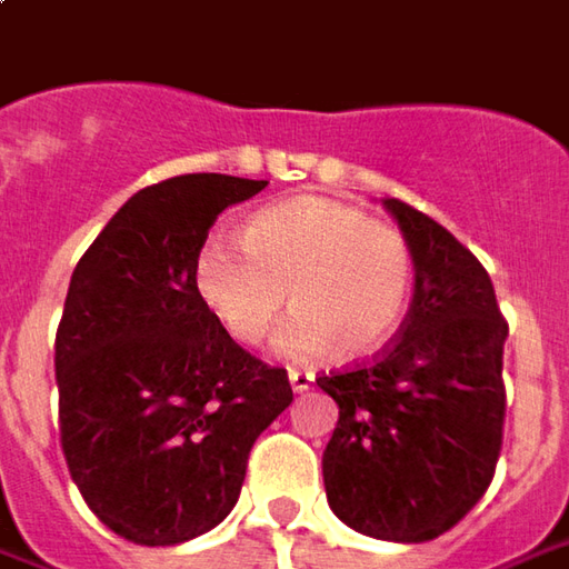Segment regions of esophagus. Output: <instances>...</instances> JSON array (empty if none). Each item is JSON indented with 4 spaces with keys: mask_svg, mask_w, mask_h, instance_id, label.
<instances>
[{
    "mask_svg": "<svg viewBox=\"0 0 569 569\" xmlns=\"http://www.w3.org/2000/svg\"><path fill=\"white\" fill-rule=\"evenodd\" d=\"M288 379H291L293 391H307V388L316 382V376H312L310 369H291V372H288Z\"/></svg>",
    "mask_w": 569,
    "mask_h": 569,
    "instance_id": "obj_1",
    "label": "esophagus"
}]
</instances>
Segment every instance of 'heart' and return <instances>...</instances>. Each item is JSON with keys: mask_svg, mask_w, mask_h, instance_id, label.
<instances>
[{"mask_svg": "<svg viewBox=\"0 0 569 569\" xmlns=\"http://www.w3.org/2000/svg\"><path fill=\"white\" fill-rule=\"evenodd\" d=\"M413 250L395 224L357 206L307 197L272 206L243 228V243L209 234L193 259L197 293L240 345H259L284 310L278 350L338 360L366 357L398 331L413 293Z\"/></svg>", "mask_w": 569, "mask_h": 569, "instance_id": "obj_1", "label": "heart"}]
</instances>
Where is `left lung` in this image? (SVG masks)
<instances>
[{
  "label": "left lung",
  "mask_w": 569,
  "mask_h": 569,
  "mask_svg": "<svg viewBox=\"0 0 569 569\" xmlns=\"http://www.w3.org/2000/svg\"><path fill=\"white\" fill-rule=\"evenodd\" d=\"M385 209L413 250V303L382 353L316 379L338 403L322 476L350 529L429 542L470 513L498 467L507 319L489 272L448 228L395 197Z\"/></svg>",
  "instance_id": "obj_1"
}]
</instances>
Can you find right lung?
Wrapping results in <instances>:
<instances>
[{
	"label": "right lung",
	"instance_id": "1",
	"mask_svg": "<svg viewBox=\"0 0 569 569\" xmlns=\"http://www.w3.org/2000/svg\"><path fill=\"white\" fill-rule=\"evenodd\" d=\"M266 181L178 174L137 190L87 247L56 331L59 436L87 507L133 545H178L238 505L247 457L293 400L288 369L206 310L193 259Z\"/></svg>",
	"mask_w": 569,
	"mask_h": 569
}]
</instances>
